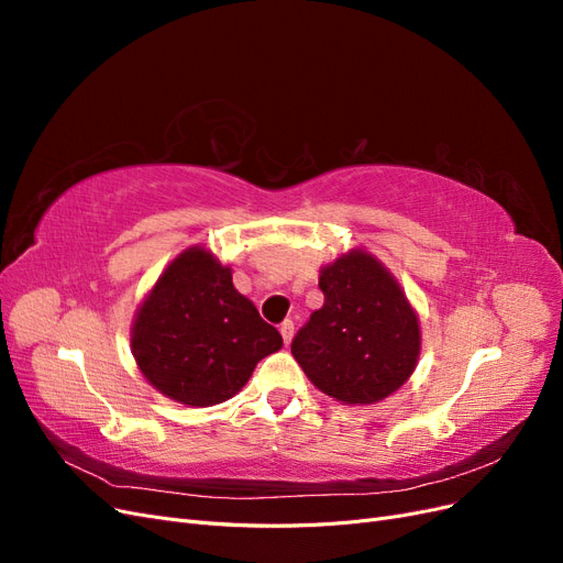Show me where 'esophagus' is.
<instances>
[{
	"label": "esophagus",
	"mask_w": 563,
	"mask_h": 563,
	"mask_svg": "<svg viewBox=\"0 0 563 563\" xmlns=\"http://www.w3.org/2000/svg\"><path fill=\"white\" fill-rule=\"evenodd\" d=\"M279 333H282V338H284V345H291V340H294V321H291V319L282 321Z\"/></svg>",
	"instance_id": "obj_1"
}]
</instances>
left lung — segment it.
<instances>
[{
  "label": "left lung",
  "mask_w": 563,
  "mask_h": 563,
  "mask_svg": "<svg viewBox=\"0 0 563 563\" xmlns=\"http://www.w3.org/2000/svg\"><path fill=\"white\" fill-rule=\"evenodd\" d=\"M323 305L291 352L310 383L347 406L378 404L411 378L420 321L395 275L364 249L319 269Z\"/></svg>",
  "instance_id": "left-lung-1"
}]
</instances>
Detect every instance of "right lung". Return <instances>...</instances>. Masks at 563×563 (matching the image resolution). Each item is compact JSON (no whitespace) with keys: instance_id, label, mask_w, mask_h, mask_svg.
<instances>
[{"instance_id":"right-lung-1","label":"right lung","mask_w":563,"mask_h":563,"mask_svg":"<svg viewBox=\"0 0 563 563\" xmlns=\"http://www.w3.org/2000/svg\"><path fill=\"white\" fill-rule=\"evenodd\" d=\"M275 327L236 291L230 265L190 246L164 267L135 310L131 352L159 395L216 406L240 391L263 356L282 350Z\"/></svg>"}]
</instances>
